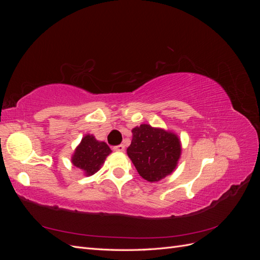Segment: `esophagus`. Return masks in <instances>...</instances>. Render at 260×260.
<instances>
[{"label": "esophagus", "mask_w": 260, "mask_h": 260, "mask_svg": "<svg viewBox=\"0 0 260 260\" xmlns=\"http://www.w3.org/2000/svg\"><path fill=\"white\" fill-rule=\"evenodd\" d=\"M114 149L116 152H123L124 151V145L123 144L116 145V146H114Z\"/></svg>", "instance_id": "esophagus-1"}]
</instances>
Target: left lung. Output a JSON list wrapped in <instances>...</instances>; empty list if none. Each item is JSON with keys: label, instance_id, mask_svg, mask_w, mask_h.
<instances>
[{"label": "left lung", "instance_id": "8db88e82", "mask_svg": "<svg viewBox=\"0 0 260 260\" xmlns=\"http://www.w3.org/2000/svg\"><path fill=\"white\" fill-rule=\"evenodd\" d=\"M181 149L175 133L144 123L132 129L127 154L141 177L157 182L176 169Z\"/></svg>", "mask_w": 260, "mask_h": 260}]
</instances>
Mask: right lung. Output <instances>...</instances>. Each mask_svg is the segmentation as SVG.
Here are the masks:
<instances>
[{
  "label": "right lung",
  "instance_id": "obj_1",
  "mask_svg": "<svg viewBox=\"0 0 260 260\" xmlns=\"http://www.w3.org/2000/svg\"><path fill=\"white\" fill-rule=\"evenodd\" d=\"M111 153L112 149L105 142H100L92 135H86L75 149L72 162L77 168L83 170L85 176H92L100 170Z\"/></svg>",
  "mask_w": 260,
  "mask_h": 260
}]
</instances>
